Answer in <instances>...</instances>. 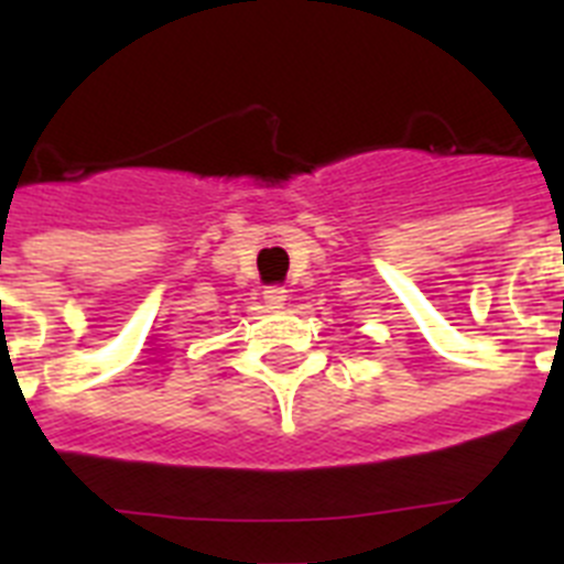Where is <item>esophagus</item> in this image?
<instances>
[{"label":"esophagus","instance_id":"34e87169","mask_svg":"<svg viewBox=\"0 0 564 564\" xmlns=\"http://www.w3.org/2000/svg\"><path fill=\"white\" fill-rule=\"evenodd\" d=\"M262 299H265V305L271 307V311H279V307H285L288 291H285V288L271 285V288H265V293H262Z\"/></svg>","mask_w":564,"mask_h":564}]
</instances>
